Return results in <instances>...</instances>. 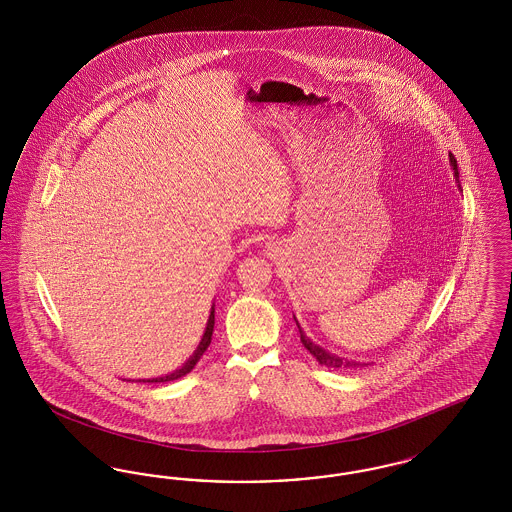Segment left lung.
Listing matches in <instances>:
<instances>
[{"label": "left lung", "instance_id": "left-lung-1", "mask_svg": "<svg viewBox=\"0 0 512 512\" xmlns=\"http://www.w3.org/2000/svg\"><path fill=\"white\" fill-rule=\"evenodd\" d=\"M449 163H451L453 172H455V178H457V182H459V167H457V159H455V155H453V153H449ZM459 188H461V184H459ZM295 322H297V320H295ZM297 328H299V334H301V343L305 345V349H307V351L317 359L320 365L326 366V368H355V366L365 365V363L349 361V359H345V357H338V355H334V353L326 351L324 347H320L317 343H313V341L309 340V338L305 336V332L301 330L299 322H297Z\"/></svg>", "mask_w": 512, "mask_h": 512}]
</instances>
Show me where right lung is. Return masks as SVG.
<instances>
[{"label": "right lung", "mask_w": 512, "mask_h": 512, "mask_svg": "<svg viewBox=\"0 0 512 512\" xmlns=\"http://www.w3.org/2000/svg\"><path fill=\"white\" fill-rule=\"evenodd\" d=\"M213 328H215V303H213V307H211V313H209V320H207L205 332H203V336H201V341H199L194 355H190V359H188L184 365L180 366V368L172 370L171 374H165V376H159V378L138 380V382H171V380H178V378L186 376V374L194 368L195 363L201 359V355L207 351V347H209V343H211V338H213Z\"/></svg>", "instance_id": "1"}]
</instances>
